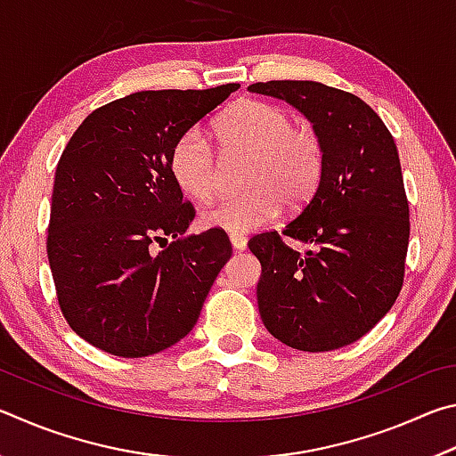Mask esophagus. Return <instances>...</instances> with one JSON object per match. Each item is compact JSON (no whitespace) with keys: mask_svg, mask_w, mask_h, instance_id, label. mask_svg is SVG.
Listing matches in <instances>:
<instances>
[{"mask_svg":"<svg viewBox=\"0 0 456 456\" xmlns=\"http://www.w3.org/2000/svg\"><path fill=\"white\" fill-rule=\"evenodd\" d=\"M229 239H231V245H233V249H237V251H243L245 247H247V239L243 235L231 233Z\"/></svg>","mask_w":456,"mask_h":456,"instance_id":"obj_1","label":"esophagus"}]
</instances>
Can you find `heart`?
<instances>
[{
  "instance_id": "heart-1",
  "label": "heart",
  "mask_w": 456,
  "mask_h": 456,
  "mask_svg": "<svg viewBox=\"0 0 456 456\" xmlns=\"http://www.w3.org/2000/svg\"><path fill=\"white\" fill-rule=\"evenodd\" d=\"M215 141L225 152H249L245 171L249 189L223 197L200 213V225L227 233H247L277 217L283 200L297 207L310 199L323 175L326 151L312 126L296 125L280 104L239 100L211 125ZM168 168L184 195L207 200L217 189V157L209 141L191 128L176 138Z\"/></svg>"
}]
</instances>
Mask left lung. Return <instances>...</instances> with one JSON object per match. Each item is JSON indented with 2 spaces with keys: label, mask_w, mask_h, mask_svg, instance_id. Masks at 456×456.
I'll return each instance as SVG.
<instances>
[{
  "label": "left lung",
  "mask_w": 456,
  "mask_h": 456,
  "mask_svg": "<svg viewBox=\"0 0 456 456\" xmlns=\"http://www.w3.org/2000/svg\"><path fill=\"white\" fill-rule=\"evenodd\" d=\"M247 90L296 106L326 151L318 189L281 231L312 249H291L277 231L249 241L261 320L289 348L338 350L368 334L403 289L411 219L395 138L364 100L326 84Z\"/></svg>",
  "instance_id": "8db88e82"
}]
</instances>
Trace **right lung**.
I'll return each instance as SVG.
<instances>
[{
  "label": "right lung",
  "instance_id": "add662e5",
  "mask_svg": "<svg viewBox=\"0 0 456 456\" xmlns=\"http://www.w3.org/2000/svg\"><path fill=\"white\" fill-rule=\"evenodd\" d=\"M237 88L134 92L96 108L66 144L45 247L60 310L88 344L142 358L195 328L233 249L221 229L181 237L195 207L183 200L168 154Z\"/></svg>",
  "mask_w": 456,
  "mask_h": 456
}]
</instances>
